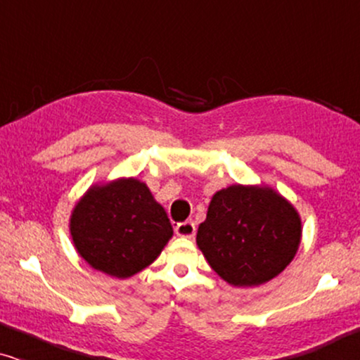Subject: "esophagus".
I'll return each instance as SVG.
<instances>
[{
  "instance_id": "34e87169",
  "label": "esophagus",
  "mask_w": 360,
  "mask_h": 360,
  "mask_svg": "<svg viewBox=\"0 0 360 360\" xmlns=\"http://www.w3.org/2000/svg\"><path fill=\"white\" fill-rule=\"evenodd\" d=\"M176 236H181V238H193L196 233V226L193 221H184V223H179L175 226Z\"/></svg>"
}]
</instances>
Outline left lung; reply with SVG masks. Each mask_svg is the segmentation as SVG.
<instances>
[{
    "label": "left lung",
    "instance_id": "1",
    "mask_svg": "<svg viewBox=\"0 0 360 360\" xmlns=\"http://www.w3.org/2000/svg\"><path fill=\"white\" fill-rule=\"evenodd\" d=\"M300 238L302 223L287 200L264 186L234 185L213 196L196 244L221 278L252 287L292 262Z\"/></svg>",
    "mask_w": 360,
    "mask_h": 360
}]
</instances>
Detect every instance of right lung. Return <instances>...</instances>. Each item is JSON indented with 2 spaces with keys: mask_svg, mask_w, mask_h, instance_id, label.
<instances>
[{
  "mask_svg": "<svg viewBox=\"0 0 360 360\" xmlns=\"http://www.w3.org/2000/svg\"><path fill=\"white\" fill-rule=\"evenodd\" d=\"M70 231L78 254L117 278L150 265L174 234L165 210L134 179L88 190L73 210Z\"/></svg>",
  "mask_w": 360,
  "mask_h": 360,
  "instance_id": "add662e5",
  "label": "right lung"
}]
</instances>
